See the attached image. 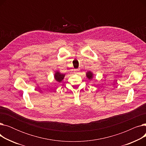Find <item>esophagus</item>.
Listing matches in <instances>:
<instances>
[{
    "label": "esophagus",
    "mask_w": 146,
    "mask_h": 146,
    "mask_svg": "<svg viewBox=\"0 0 146 146\" xmlns=\"http://www.w3.org/2000/svg\"><path fill=\"white\" fill-rule=\"evenodd\" d=\"M79 73H80V70H79V69H75V70H74V73L78 74Z\"/></svg>",
    "instance_id": "34e87169"
}]
</instances>
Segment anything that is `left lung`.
<instances>
[{
    "mask_svg": "<svg viewBox=\"0 0 146 146\" xmlns=\"http://www.w3.org/2000/svg\"><path fill=\"white\" fill-rule=\"evenodd\" d=\"M86 77L88 78V79H89V80H92L94 78V73L90 71L86 73Z\"/></svg>",
    "mask_w": 146,
    "mask_h": 146,
    "instance_id": "obj_1",
    "label": "left lung"
}]
</instances>
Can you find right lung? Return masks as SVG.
Instances as JSON below:
<instances>
[{"instance_id": "right-lung-1", "label": "right lung", "mask_w": 146, "mask_h": 146, "mask_svg": "<svg viewBox=\"0 0 146 146\" xmlns=\"http://www.w3.org/2000/svg\"><path fill=\"white\" fill-rule=\"evenodd\" d=\"M65 75H66L65 74L61 73L58 71H56L54 75V79L57 82H61L64 79V78L65 77Z\"/></svg>"}]
</instances>
